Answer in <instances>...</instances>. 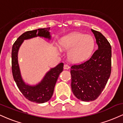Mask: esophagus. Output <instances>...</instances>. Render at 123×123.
I'll use <instances>...</instances> for the list:
<instances>
[{
    "label": "esophagus",
    "mask_w": 123,
    "mask_h": 123,
    "mask_svg": "<svg viewBox=\"0 0 123 123\" xmlns=\"http://www.w3.org/2000/svg\"><path fill=\"white\" fill-rule=\"evenodd\" d=\"M69 68H70L69 66L68 65L65 64L64 65V66H63V69H69Z\"/></svg>",
    "instance_id": "obj_1"
}]
</instances>
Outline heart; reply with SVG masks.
<instances>
[{
	"label": "heart",
	"mask_w": 123,
	"mask_h": 123,
	"mask_svg": "<svg viewBox=\"0 0 123 123\" xmlns=\"http://www.w3.org/2000/svg\"><path fill=\"white\" fill-rule=\"evenodd\" d=\"M60 46L69 50L68 57L74 62L86 61L92 54L95 48V40L91 35L73 32L61 38Z\"/></svg>",
	"instance_id": "obj_1"
}]
</instances>
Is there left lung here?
I'll return each mask as SVG.
<instances>
[{
	"label": "left lung",
	"mask_w": 123,
	"mask_h": 123,
	"mask_svg": "<svg viewBox=\"0 0 123 123\" xmlns=\"http://www.w3.org/2000/svg\"><path fill=\"white\" fill-rule=\"evenodd\" d=\"M98 49L89 60L71 66V88L74 96L82 101L96 99L101 94L111 73V48L101 32L91 29Z\"/></svg>",
	"instance_id": "1"
}]
</instances>
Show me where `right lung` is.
<instances>
[{
    "instance_id": "right-lung-1",
    "label": "right lung",
    "mask_w": 123,
    "mask_h": 123,
    "mask_svg": "<svg viewBox=\"0 0 123 123\" xmlns=\"http://www.w3.org/2000/svg\"><path fill=\"white\" fill-rule=\"evenodd\" d=\"M50 28H40L36 30L27 31L17 39L12 45V73L18 88L23 95L29 101L42 104L50 99L54 92L55 85L58 78L63 69V63H59L55 67L47 72L40 83L35 86L26 84L22 80L18 62V53L24 40L32 38L42 37L51 39Z\"/></svg>"
}]
</instances>
